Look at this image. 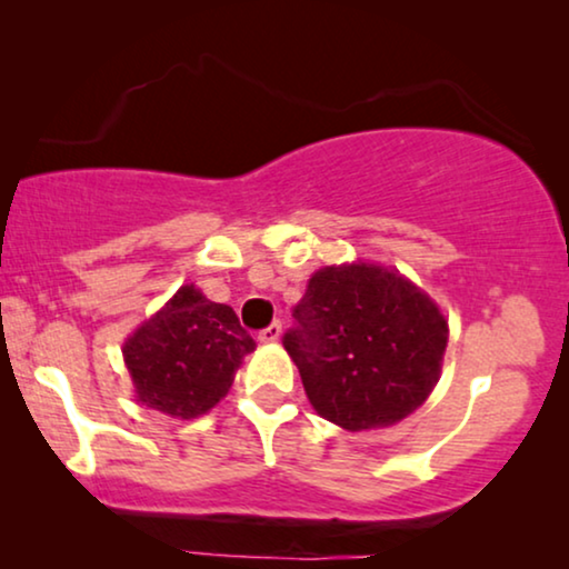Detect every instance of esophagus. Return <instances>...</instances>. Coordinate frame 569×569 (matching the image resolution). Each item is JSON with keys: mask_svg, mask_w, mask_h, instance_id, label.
<instances>
[{"mask_svg": "<svg viewBox=\"0 0 569 569\" xmlns=\"http://www.w3.org/2000/svg\"><path fill=\"white\" fill-rule=\"evenodd\" d=\"M279 337H282V323H279V321L269 323L267 329L259 331V341H277Z\"/></svg>", "mask_w": 569, "mask_h": 569, "instance_id": "esophagus-1", "label": "esophagus"}]
</instances>
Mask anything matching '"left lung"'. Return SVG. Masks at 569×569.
Returning a JSON list of instances; mask_svg holds the SVG:
<instances>
[{"label": "left lung", "mask_w": 569, "mask_h": 569, "mask_svg": "<svg viewBox=\"0 0 569 569\" xmlns=\"http://www.w3.org/2000/svg\"><path fill=\"white\" fill-rule=\"evenodd\" d=\"M282 345L310 403L345 430L409 417L438 383L448 321L396 271L352 263L310 277Z\"/></svg>", "instance_id": "left-lung-1"}]
</instances>
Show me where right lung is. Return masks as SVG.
<instances>
[{"label":"right lung","mask_w":569,"mask_h":569,"mask_svg":"<svg viewBox=\"0 0 569 569\" xmlns=\"http://www.w3.org/2000/svg\"><path fill=\"white\" fill-rule=\"evenodd\" d=\"M253 347L236 310L186 284L123 345V360L137 401L162 415L193 419L228 393L240 360Z\"/></svg>","instance_id":"obj_1"}]
</instances>
